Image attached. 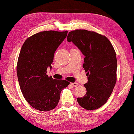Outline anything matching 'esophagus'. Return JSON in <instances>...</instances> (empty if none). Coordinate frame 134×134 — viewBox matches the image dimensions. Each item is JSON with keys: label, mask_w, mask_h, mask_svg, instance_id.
Listing matches in <instances>:
<instances>
[{"label": "esophagus", "mask_w": 134, "mask_h": 134, "mask_svg": "<svg viewBox=\"0 0 134 134\" xmlns=\"http://www.w3.org/2000/svg\"><path fill=\"white\" fill-rule=\"evenodd\" d=\"M71 85L73 87H77L78 85V84L77 83H71Z\"/></svg>", "instance_id": "1"}]
</instances>
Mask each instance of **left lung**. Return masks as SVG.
<instances>
[{
	"label": "left lung",
	"instance_id": "8db88e82",
	"mask_svg": "<svg viewBox=\"0 0 134 134\" xmlns=\"http://www.w3.org/2000/svg\"><path fill=\"white\" fill-rule=\"evenodd\" d=\"M67 40L85 56L83 67L88 81L84 86L87 91L77 101L87 110L99 108L108 100L117 81V61L113 46L106 36L85 30L69 32Z\"/></svg>",
	"mask_w": 134,
	"mask_h": 134
}]
</instances>
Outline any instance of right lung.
Instances as JSON below:
<instances>
[{
	"label": "right lung",
	"mask_w": 134,
	"mask_h": 134,
	"mask_svg": "<svg viewBox=\"0 0 134 134\" xmlns=\"http://www.w3.org/2000/svg\"><path fill=\"white\" fill-rule=\"evenodd\" d=\"M68 31H43L28 38L23 44L17 65V78L25 100L34 108L49 111L55 108L62 90L69 84L46 74L55 52Z\"/></svg>",
	"instance_id": "right-lung-1"
}]
</instances>
